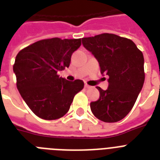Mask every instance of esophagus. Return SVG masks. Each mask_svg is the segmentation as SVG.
<instances>
[{
    "label": "esophagus",
    "instance_id": "obj_1",
    "mask_svg": "<svg viewBox=\"0 0 160 160\" xmlns=\"http://www.w3.org/2000/svg\"><path fill=\"white\" fill-rule=\"evenodd\" d=\"M85 89H90V88H91V86L89 85H87V84H85Z\"/></svg>",
    "mask_w": 160,
    "mask_h": 160
}]
</instances>
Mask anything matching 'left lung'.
<instances>
[{
  "mask_svg": "<svg viewBox=\"0 0 160 160\" xmlns=\"http://www.w3.org/2000/svg\"><path fill=\"white\" fill-rule=\"evenodd\" d=\"M82 44L98 60L101 74L109 76L107 90L97 87L100 95L90 103L91 111L101 121H119L131 110L144 85L143 53L131 40L114 34L82 38Z\"/></svg>",
  "mask_w": 160,
  "mask_h": 160,
  "instance_id": "obj_1",
  "label": "left lung"
}]
</instances>
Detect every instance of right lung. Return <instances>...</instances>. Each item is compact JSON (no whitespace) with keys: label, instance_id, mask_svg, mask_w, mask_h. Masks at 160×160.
I'll list each match as a JSON object with an SVG mask.
<instances>
[{"label":"right lung","instance_id":"add662e5","mask_svg":"<svg viewBox=\"0 0 160 160\" xmlns=\"http://www.w3.org/2000/svg\"><path fill=\"white\" fill-rule=\"evenodd\" d=\"M80 39H46L21 50L13 71L16 86L26 105L38 117L52 120L64 116L75 95L84 88L81 80L69 81L58 71L70 66Z\"/></svg>","mask_w":160,"mask_h":160}]
</instances>
